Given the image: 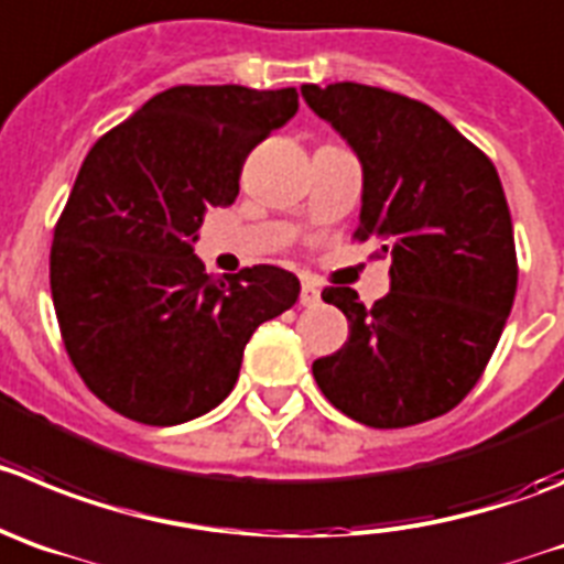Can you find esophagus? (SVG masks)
Here are the masks:
<instances>
[{
    "label": "esophagus",
    "mask_w": 564,
    "mask_h": 564,
    "mask_svg": "<svg viewBox=\"0 0 564 564\" xmlns=\"http://www.w3.org/2000/svg\"><path fill=\"white\" fill-rule=\"evenodd\" d=\"M319 303V289L317 283L308 281V278H303V286H300V306H317Z\"/></svg>",
    "instance_id": "1"
}]
</instances>
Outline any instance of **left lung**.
I'll return each instance as SVG.
<instances>
[{
  "label": "left lung",
  "instance_id": "left-lung-1",
  "mask_svg": "<svg viewBox=\"0 0 564 564\" xmlns=\"http://www.w3.org/2000/svg\"><path fill=\"white\" fill-rule=\"evenodd\" d=\"M365 170L356 241L392 256L389 294L370 308L328 286L350 336L314 361L341 414L406 429L459 406L496 350L518 289L512 217L496 166L445 116L361 83L303 86Z\"/></svg>",
  "mask_w": 564,
  "mask_h": 564
}]
</instances>
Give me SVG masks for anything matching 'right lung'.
<instances>
[{"label":"right lung","instance_id":"obj_1","mask_svg":"<svg viewBox=\"0 0 564 564\" xmlns=\"http://www.w3.org/2000/svg\"><path fill=\"white\" fill-rule=\"evenodd\" d=\"M294 113V88L175 86L88 150L50 286L68 359L122 417L177 425L219 406L252 330L294 306L292 272L210 278L192 247L205 210L236 199L252 147Z\"/></svg>","mask_w":564,"mask_h":564}]
</instances>
